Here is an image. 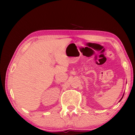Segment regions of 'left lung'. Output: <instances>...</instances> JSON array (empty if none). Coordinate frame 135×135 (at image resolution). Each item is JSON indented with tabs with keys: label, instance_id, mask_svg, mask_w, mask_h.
Returning a JSON list of instances; mask_svg holds the SVG:
<instances>
[{
	"label": "left lung",
	"instance_id": "8db88e82",
	"mask_svg": "<svg viewBox=\"0 0 135 135\" xmlns=\"http://www.w3.org/2000/svg\"><path fill=\"white\" fill-rule=\"evenodd\" d=\"M124 94H123V96H122V98L121 99V100H119V101H121V100H122V97H123V96H124Z\"/></svg>",
	"mask_w": 135,
	"mask_h": 135
}]
</instances>
